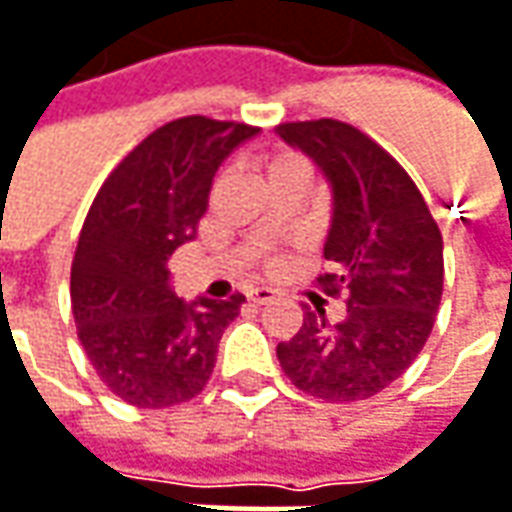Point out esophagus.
Segmentation results:
<instances>
[{
    "mask_svg": "<svg viewBox=\"0 0 512 512\" xmlns=\"http://www.w3.org/2000/svg\"><path fill=\"white\" fill-rule=\"evenodd\" d=\"M246 295H249L252 304H269L275 298V289H269V286H252Z\"/></svg>",
    "mask_w": 512,
    "mask_h": 512,
    "instance_id": "1",
    "label": "esophagus"
}]
</instances>
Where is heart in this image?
I'll use <instances>...</instances> for the list:
<instances>
[{"label": "heart", "mask_w": 512, "mask_h": 512, "mask_svg": "<svg viewBox=\"0 0 512 512\" xmlns=\"http://www.w3.org/2000/svg\"><path fill=\"white\" fill-rule=\"evenodd\" d=\"M260 176H263L266 185H269V182H278V179H289V176L307 182L310 165H307L304 156L289 153V150H281V153H272V156H266V159L260 162Z\"/></svg>", "instance_id": "obj_1"}]
</instances>
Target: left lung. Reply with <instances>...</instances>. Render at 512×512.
Instances as JSON below:
<instances>
[{"instance_id": "obj_1", "label": "left lung", "mask_w": 512, "mask_h": 512, "mask_svg": "<svg viewBox=\"0 0 512 512\" xmlns=\"http://www.w3.org/2000/svg\"><path fill=\"white\" fill-rule=\"evenodd\" d=\"M289 147L307 153L333 191L318 284L345 292L342 321L316 307L278 345L295 388L327 403L368 400L388 388L423 350L443 295V237L429 205L394 156L345 121L278 124Z\"/></svg>"}]
</instances>
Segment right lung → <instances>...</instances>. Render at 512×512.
I'll return each instance as SVG.
<instances>
[{
    "mask_svg": "<svg viewBox=\"0 0 512 512\" xmlns=\"http://www.w3.org/2000/svg\"><path fill=\"white\" fill-rule=\"evenodd\" d=\"M255 136L237 121L176 118L106 176L86 214L72 260L77 339L130 406H179L211 379L223 330L246 298L185 304L167 286V260L196 237L214 173Z\"/></svg>",
    "mask_w": 512,
    "mask_h": 512,
    "instance_id": "1",
    "label": "right lung"
}]
</instances>
